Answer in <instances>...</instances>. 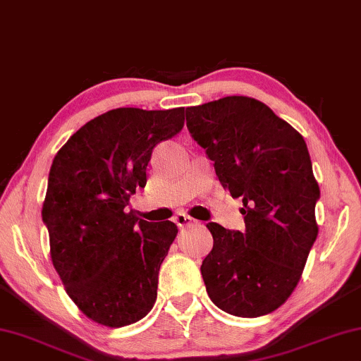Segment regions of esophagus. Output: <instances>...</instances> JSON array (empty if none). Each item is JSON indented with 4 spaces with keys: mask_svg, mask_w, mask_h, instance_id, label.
<instances>
[{
    "mask_svg": "<svg viewBox=\"0 0 361 361\" xmlns=\"http://www.w3.org/2000/svg\"><path fill=\"white\" fill-rule=\"evenodd\" d=\"M175 223H176V225H178L180 228H185V226L194 225V223H196V220L191 219V216L186 215V214H178V215L175 216Z\"/></svg>",
    "mask_w": 361,
    "mask_h": 361,
    "instance_id": "1",
    "label": "esophagus"
}]
</instances>
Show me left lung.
Here are the masks:
<instances>
[{
    "mask_svg": "<svg viewBox=\"0 0 361 361\" xmlns=\"http://www.w3.org/2000/svg\"><path fill=\"white\" fill-rule=\"evenodd\" d=\"M186 125L221 186L244 204V233L207 225L214 247L201 273L210 300L234 317L271 313L293 294L318 236L319 186L305 141L247 96L188 107Z\"/></svg>",
    "mask_w": 361,
    "mask_h": 361,
    "instance_id": "obj_1",
    "label": "left lung"
}]
</instances>
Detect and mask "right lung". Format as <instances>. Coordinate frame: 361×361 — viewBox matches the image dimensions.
I'll list each match as a JSON object with an SVG mask.
<instances>
[{"label":"right lung","mask_w":361,"mask_h":361,"mask_svg":"<svg viewBox=\"0 0 361 361\" xmlns=\"http://www.w3.org/2000/svg\"><path fill=\"white\" fill-rule=\"evenodd\" d=\"M183 125L185 107L112 109L85 123L53 160L42 210L51 260L68 297L96 323L120 328L154 307L178 228L141 220L128 204L146 186L154 147Z\"/></svg>","instance_id":"add662e5"}]
</instances>
